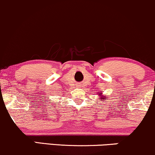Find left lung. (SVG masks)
Masks as SVG:
<instances>
[{
    "label": "left lung",
    "instance_id": "left-lung-1",
    "mask_svg": "<svg viewBox=\"0 0 155 155\" xmlns=\"http://www.w3.org/2000/svg\"><path fill=\"white\" fill-rule=\"evenodd\" d=\"M101 99H102V98H101Z\"/></svg>",
    "mask_w": 155,
    "mask_h": 155
}]
</instances>
